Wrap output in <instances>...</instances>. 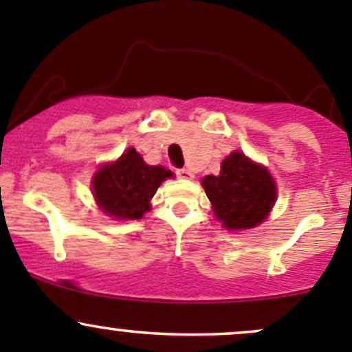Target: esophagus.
I'll use <instances>...</instances> for the list:
<instances>
[{"instance_id": "34e87169", "label": "esophagus", "mask_w": 352, "mask_h": 352, "mask_svg": "<svg viewBox=\"0 0 352 352\" xmlns=\"http://www.w3.org/2000/svg\"><path fill=\"white\" fill-rule=\"evenodd\" d=\"M177 175H179L180 177V179H187V180H189V179H192V172H190V170H187V168H179V170H177Z\"/></svg>"}]
</instances>
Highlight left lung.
I'll return each mask as SVG.
<instances>
[{"label":"left lung","mask_w":352,"mask_h":352,"mask_svg":"<svg viewBox=\"0 0 352 352\" xmlns=\"http://www.w3.org/2000/svg\"><path fill=\"white\" fill-rule=\"evenodd\" d=\"M218 221L226 230H250L261 225L278 197L269 170L252 162L242 151H233L221 162L219 175L201 180Z\"/></svg>","instance_id":"8db88e82"}]
</instances>
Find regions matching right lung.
Instances as JSON below:
<instances>
[{"mask_svg": "<svg viewBox=\"0 0 352 352\" xmlns=\"http://www.w3.org/2000/svg\"><path fill=\"white\" fill-rule=\"evenodd\" d=\"M173 177L162 165H148L143 156L129 148L119 160L104 163L91 180L98 208L116 219H140L150 211L151 197L163 180Z\"/></svg>", "mask_w": 352, "mask_h": 352, "instance_id": "1", "label": "right lung"}]
</instances>
